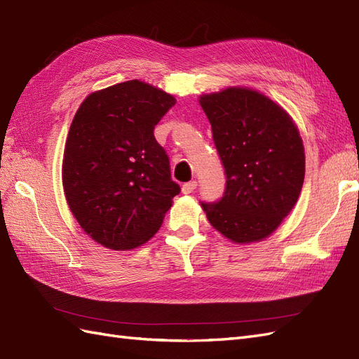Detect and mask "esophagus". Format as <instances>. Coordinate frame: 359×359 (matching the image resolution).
Instances as JSON below:
<instances>
[{"instance_id":"obj_1","label":"esophagus","mask_w":359,"mask_h":359,"mask_svg":"<svg viewBox=\"0 0 359 359\" xmlns=\"http://www.w3.org/2000/svg\"><path fill=\"white\" fill-rule=\"evenodd\" d=\"M197 188V182L196 180H191V182H187L183 183L182 185V192L183 194H191V192H194Z\"/></svg>"}]
</instances>
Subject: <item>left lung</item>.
<instances>
[{
	"label": "left lung",
	"mask_w": 359,
	"mask_h": 359,
	"mask_svg": "<svg viewBox=\"0 0 359 359\" xmlns=\"http://www.w3.org/2000/svg\"><path fill=\"white\" fill-rule=\"evenodd\" d=\"M224 167V194L201 206L209 223L238 244L271 235L296 205L305 150L296 124L273 100L249 88L200 97Z\"/></svg>",
	"instance_id": "obj_1"
}]
</instances>
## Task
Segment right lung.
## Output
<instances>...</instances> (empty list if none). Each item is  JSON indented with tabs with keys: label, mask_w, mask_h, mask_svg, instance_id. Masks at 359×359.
Segmentation results:
<instances>
[{
	"label": "right lung",
	"mask_w": 359,
	"mask_h": 359,
	"mask_svg": "<svg viewBox=\"0 0 359 359\" xmlns=\"http://www.w3.org/2000/svg\"><path fill=\"white\" fill-rule=\"evenodd\" d=\"M174 104L167 92L128 80L92 92L72 119L63 189L81 229L107 249L149 241L180 192L153 133Z\"/></svg>",
	"instance_id": "add662e5"
}]
</instances>
